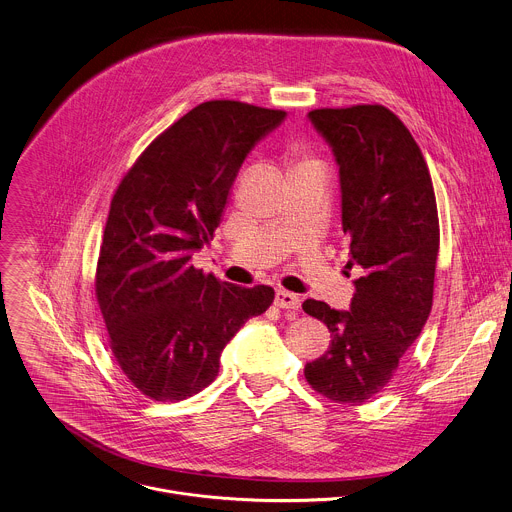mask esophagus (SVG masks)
<instances>
[{"label":"esophagus","mask_w":512,"mask_h":512,"mask_svg":"<svg viewBox=\"0 0 512 512\" xmlns=\"http://www.w3.org/2000/svg\"><path fill=\"white\" fill-rule=\"evenodd\" d=\"M274 303H276V307H280V309H291V311H297V309L301 307V299H299V295L289 293V291H282V289H278V291H276V299H274Z\"/></svg>","instance_id":"1"}]
</instances>
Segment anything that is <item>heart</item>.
Returning <instances> with one entry per match:
<instances>
[{"mask_svg":"<svg viewBox=\"0 0 512 512\" xmlns=\"http://www.w3.org/2000/svg\"><path fill=\"white\" fill-rule=\"evenodd\" d=\"M311 164H319L309 152L305 150H297V158H295V170L299 168H305V166H311Z\"/></svg>","mask_w":512,"mask_h":512,"instance_id":"b5f03b06","label":"heart"}]
</instances>
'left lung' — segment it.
I'll return each mask as SVG.
<instances>
[{"label":"left lung","instance_id":"8db88e82","mask_svg":"<svg viewBox=\"0 0 512 512\" xmlns=\"http://www.w3.org/2000/svg\"><path fill=\"white\" fill-rule=\"evenodd\" d=\"M309 120L339 166L348 268L360 266L364 276L354 280L350 311L303 303L331 333L305 378L331 403L360 405L388 386L431 313L437 203L421 148L384 105L323 107Z\"/></svg>","mask_w":512,"mask_h":512}]
</instances>
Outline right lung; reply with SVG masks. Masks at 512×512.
<instances>
[{"instance_id": "obj_1", "label": "right lung", "mask_w": 512, "mask_h": 512, "mask_svg": "<svg viewBox=\"0 0 512 512\" xmlns=\"http://www.w3.org/2000/svg\"><path fill=\"white\" fill-rule=\"evenodd\" d=\"M285 116L205 101L152 140L113 193L95 297L113 358L152 401L209 386L225 344L274 301L272 287L232 285L191 258L213 240L248 152Z\"/></svg>"}]
</instances>
